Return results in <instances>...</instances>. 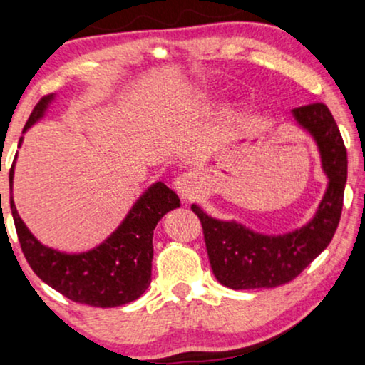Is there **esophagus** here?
Listing matches in <instances>:
<instances>
[{
	"label": "esophagus",
	"instance_id": "esophagus-1",
	"mask_svg": "<svg viewBox=\"0 0 365 365\" xmlns=\"http://www.w3.org/2000/svg\"><path fill=\"white\" fill-rule=\"evenodd\" d=\"M173 185H175V190H177V194L182 197L183 200H190L192 197L197 194L199 180H197V175L194 173H183L175 178Z\"/></svg>",
	"mask_w": 365,
	"mask_h": 365
}]
</instances>
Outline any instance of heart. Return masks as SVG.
Segmentation results:
<instances>
[{
  "label": "heart",
  "instance_id": "b5f03b06",
  "mask_svg": "<svg viewBox=\"0 0 365 365\" xmlns=\"http://www.w3.org/2000/svg\"><path fill=\"white\" fill-rule=\"evenodd\" d=\"M219 118H221L222 124H230V122H232L236 118V108L232 107V105H226V107L221 110Z\"/></svg>",
  "mask_w": 365,
  "mask_h": 365
}]
</instances>
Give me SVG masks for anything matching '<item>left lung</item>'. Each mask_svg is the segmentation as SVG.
<instances>
[{
  "mask_svg": "<svg viewBox=\"0 0 365 365\" xmlns=\"http://www.w3.org/2000/svg\"><path fill=\"white\" fill-rule=\"evenodd\" d=\"M294 122L313 138L328 183L314 216L284 235H263L238 221H222L192 204L204 230L210 269L226 287L270 289L291 282L330 245L344 205L346 149L331 112L311 103L291 112Z\"/></svg>",
  "mask_w": 365,
  "mask_h": 365,
  "instance_id": "8db88e82",
  "label": "left lung"
}]
</instances>
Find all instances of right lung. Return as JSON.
I'll return each mask as SVG.
<instances>
[{"mask_svg": "<svg viewBox=\"0 0 365 365\" xmlns=\"http://www.w3.org/2000/svg\"><path fill=\"white\" fill-rule=\"evenodd\" d=\"M54 100L56 95L43 96L35 105L24 134L43 118ZM21 143L24 138L19 148ZM15 163L16 158L10 170V207L21 252L37 277L68 299L95 308H117L143 296L151 284L153 232L166 212L180 207L178 195L163 182L153 183L107 240L88 252L66 253L42 245L21 221L11 195Z\"/></svg>", "mask_w": 365, "mask_h": 365, "instance_id": "right-lung-1", "label": "right lung"}]
</instances>
